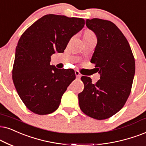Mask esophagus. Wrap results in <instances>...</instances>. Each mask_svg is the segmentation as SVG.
<instances>
[{
    "mask_svg": "<svg viewBox=\"0 0 146 146\" xmlns=\"http://www.w3.org/2000/svg\"><path fill=\"white\" fill-rule=\"evenodd\" d=\"M75 75H76V77L77 79H80L81 76H82V75L80 74V73L78 71H75Z\"/></svg>",
    "mask_w": 146,
    "mask_h": 146,
    "instance_id": "esophagus-1",
    "label": "esophagus"
}]
</instances>
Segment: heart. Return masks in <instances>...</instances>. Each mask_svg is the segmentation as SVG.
<instances>
[{
    "label": "heart",
    "instance_id": "obj_1",
    "mask_svg": "<svg viewBox=\"0 0 146 146\" xmlns=\"http://www.w3.org/2000/svg\"><path fill=\"white\" fill-rule=\"evenodd\" d=\"M85 35H87V36H94L93 33L90 32V31H87V32L85 33Z\"/></svg>",
    "mask_w": 146,
    "mask_h": 146
}]
</instances>
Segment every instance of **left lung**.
<instances>
[{"instance_id":"left-lung-1","label":"left lung","mask_w":146,"mask_h":146,"mask_svg":"<svg viewBox=\"0 0 146 146\" xmlns=\"http://www.w3.org/2000/svg\"><path fill=\"white\" fill-rule=\"evenodd\" d=\"M86 25L97 37V44L90 62L100 79L92 83L82 76L84 90L78 94L80 109L97 120L110 118L124 106L130 94L135 64L131 49L124 35L115 24L94 18Z\"/></svg>"}]
</instances>
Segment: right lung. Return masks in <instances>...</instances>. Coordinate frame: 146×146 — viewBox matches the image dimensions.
Masks as SVG:
<instances>
[{"label": "right lung", "mask_w": 146, "mask_h": 146, "mask_svg": "<svg viewBox=\"0 0 146 146\" xmlns=\"http://www.w3.org/2000/svg\"><path fill=\"white\" fill-rule=\"evenodd\" d=\"M84 25L82 18L49 14L21 35L15 50L12 77L20 98L34 113L54 112L75 79L73 69H57L50 62L52 55L63 52L70 39Z\"/></svg>", "instance_id": "obj_1"}]
</instances>
